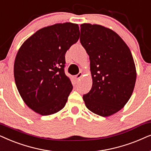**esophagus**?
<instances>
[{
	"mask_svg": "<svg viewBox=\"0 0 151 151\" xmlns=\"http://www.w3.org/2000/svg\"><path fill=\"white\" fill-rule=\"evenodd\" d=\"M82 76H83V73H82L81 72H80L79 73L77 74L74 77H75V79L77 80H79L80 79H81V77H82Z\"/></svg>",
	"mask_w": 151,
	"mask_h": 151,
	"instance_id": "obj_1",
	"label": "esophagus"
}]
</instances>
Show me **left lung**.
I'll list each match as a JSON object with an SVG mask.
<instances>
[{"label":"left lung","instance_id":"1","mask_svg":"<svg viewBox=\"0 0 151 151\" xmlns=\"http://www.w3.org/2000/svg\"><path fill=\"white\" fill-rule=\"evenodd\" d=\"M80 41L89 55L92 86L83 96L88 110L109 116L130 99L137 72L131 52L116 32L96 24L83 23Z\"/></svg>","mask_w":151,"mask_h":151}]
</instances>
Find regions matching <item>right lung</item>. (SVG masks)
Wrapping results in <instances>:
<instances>
[{"label": "right lung", "instance_id": "right-lung-1", "mask_svg": "<svg viewBox=\"0 0 151 151\" xmlns=\"http://www.w3.org/2000/svg\"><path fill=\"white\" fill-rule=\"evenodd\" d=\"M79 35L77 24L57 23L39 29L19 48L15 83L23 101L37 113L50 115L65 106L72 90L64 72L65 55Z\"/></svg>", "mask_w": 151, "mask_h": 151}]
</instances>
